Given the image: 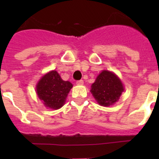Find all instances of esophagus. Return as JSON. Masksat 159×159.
Here are the masks:
<instances>
[{
	"label": "esophagus",
	"mask_w": 159,
	"mask_h": 159,
	"mask_svg": "<svg viewBox=\"0 0 159 159\" xmlns=\"http://www.w3.org/2000/svg\"><path fill=\"white\" fill-rule=\"evenodd\" d=\"M76 84H78V85H81V84H84V81H83V80H79V81H77Z\"/></svg>",
	"instance_id": "obj_1"
}]
</instances>
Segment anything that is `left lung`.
I'll return each instance as SVG.
<instances>
[{
  "label": "left lung",
  "instance_id": "8db88e82",
  "mask_svg": "<svg viewBox=\"0 0 159 159\" xmlns=\"http://www.w3.org/2000/svg\"><path fill=\"white\" fill-rule=\"evenodd\" d=\"M124 87L119 78L108 70H103L91 85V92L102 106L113 105L119 99Z\"/></svg>",
  "mask_w": 159,
  "mask_h": 159
}]
</instances>
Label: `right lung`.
I'll return each instance as SVG.
<instances>
[{"label": "right lung", "mask_w": 159, "mask_h": 159, "mask_svg": "<svg viewBox=\"0 0 159 159\" xmlns=\"http://www.w3.org/2000/svg\"><path fill=\"white\" fill-rule=\"evenodd\" d=\"M72 84L61 78L56 70H52L42 77L37 84V94L45 106L52 109L61 108L65 102Z\"/></svg>", "instance_id": "add662e5"}]
</instances>
